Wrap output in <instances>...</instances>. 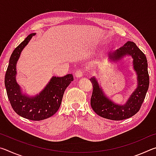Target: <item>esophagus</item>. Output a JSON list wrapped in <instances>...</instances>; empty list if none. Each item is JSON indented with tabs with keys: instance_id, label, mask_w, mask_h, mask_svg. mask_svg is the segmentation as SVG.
<instances>
[{
	"instance_id": "1",
	"label": "esophagus",
	"mask_w": 156,
	"mask_h": 156,
	"mask_svg": "<svg viewBox=\"0 0 156 156\" xmlns=\"http://www.w3.org/2000/svg\"><path fill=\"white\" fill-rule=\"evenodd\" d=\"M83 72H82L81 70H77L74 73V76L76 78H81L83 76Z\"/></svg>"
}]
</instances>
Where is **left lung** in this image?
Returning <instances> with one entry per match:
<instances>
[{
	"instance_id": "obj_1",
	"label": "left lung",
	"mask_w": 156,
	"mask_h": 156,
	"mask_svg": "<svg viewBox=\"0 0 156 156\" xmlns=\"http://www.w3.org/2000/svg\"><path fill=\"white\" fill-rule=\"evenodd\" d=\"M126 56L133 59V68L137 76V87L124 105L115 103L110 99L96 77L90 78L93 84L91 106L94 112L104 118L122 120L134 115L140 109L149 85L147 58L133 42L128 41L109 56V61L118 64Z\"/></svg>"
}]
</instances>
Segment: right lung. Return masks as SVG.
Returning <instances> with one entry per match:
<instances>
[{"label": "right lung", "mask_w": 156, "mask_h": 156, "mask_svg": "<svg viewBox=\"0 0 156 156\" xmlns=\"http://www.w3.org/2000/svg\"><path fill=\"white\" fill-rule=\"evenodd\" d=\"M35 34H30L12 52L5 73V85L14 112L26 119L38 121L47 119L57 112L65 89L73 80V77L72 74L63 77L52 76L44 89L35 96L23 91L16 81V65L21 52Z\"/></svg>", "instance_id": "right-lung-1"}]
</instances>
